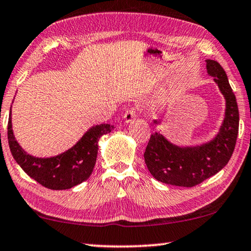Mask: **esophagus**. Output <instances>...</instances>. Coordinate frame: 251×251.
Returning <instances> with one entry per match:
<instances>
[{
    "label": "esophagus",
    "mask_w": 251,
    "mask_h": 251,
    "mask_svg": "<svg viewBox=\"0 0 251 251\" xmlns=\"http://www.w3.org/2000/svg\"><path fill=\"white\" fill-rule=\"evenodd\" d=\"M137 115V108L136 107H130L129 109H127L124 114V121L125 123H130Z\"/></svg>",
    "instance_id": "obj_1"
}]
</instances>
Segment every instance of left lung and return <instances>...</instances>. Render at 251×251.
<instances>
[{
    "label": "left lung",
    "mask_w": 251,
    "mask_h": 251,
    "mask_svg": "<svg viewBox=\"0 0 251 251\" xmlns=\"http://www.w3.org/2000/svg\"><path fill=\"white\" fill-rule=\"evenodd\" d=\"M206 69L226 98L222 126L212 141L197 147L181 148L170 143L162 134H152L145 149L144 160L153 177L164 184L196 186L218 174L232 156L239 132L237 100L222 66L216 61L207 59Z\"/></svg>",
    "instance_id": "8db88e82"
}]
</instances>
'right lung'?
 Returning a JSON list of instances; mask_svg holds the SVG:
<instances>
[{
    "mask_svg": "<svg viewBox=\"0 0 251 251\" xmlns=\"http://www.w3.org/2000/svg\"><path fill=\"white\" fill-rule=\"evenodd\" d=\"M114 129L110 124L92 126L74 147L50 158H36L28 154L16 141L12 123H7V140L14 160L29 177L40 185L54 190L70 189L87 180L95 168L98 154V141Z\"/></svg>",
    "mask_w": 251,
    "mask_h": 251,
    "instance_id": "1",
    "label": "right lung"
}]
</instances>
